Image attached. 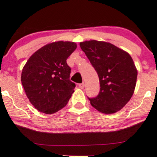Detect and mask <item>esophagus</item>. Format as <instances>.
Returning <instances> with one entry per match:
<instances>
[{
	"label": "esophagus",
	"mask_w": 157,
	"mask_h": 157,
	"mask_svg": "<svg viewBox=\"0 0 157 157\" xmlns=\"http://www.w3.org/2000/svg\"><path fill=\"white\" fill-rule=\"evenodd\" d=\"M78 86H79V88L84 89V83H82V84H78Z\"/></svg>",
	"instance_id": "34e87169"
}]
</instances>
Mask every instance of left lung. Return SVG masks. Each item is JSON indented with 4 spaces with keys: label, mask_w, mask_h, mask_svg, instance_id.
<instances>
[{
    "label": "left lung",
    "mask_w": 157,
    "mask_h": 157,
    "mask_svg": "<svg viewBox=\"0 0 157 157\" xmlns=\"http://www.w3.org/2000/svg\"><path fill=\"white\" fill-rule=\"evenodd\" d=\"M81 49L90 61L100 80V92L90 98L91 105L103 113L119 111L132 98L138 71L131 56L113 44L87 40Z\"/></svg>",
    "instance_id": "1"
}]
</instances>
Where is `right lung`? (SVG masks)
Masks as SVG:
<instances>
[{"label": "right lung", "mask_w": 157, "mask_h": 157, "mask_svg": "<svg viewBox=\"0 0 157 157\" xmlns=\"http://www.w3.org/2000/svg\"><path fill=\"white\" fill-rule=\"evenodd\" d=\"M76 47L74 42H54L40 48L27 61L21 82L30 102L39 111L56 113L69 101L75 84L70 80L71 68L66 60Z\"/></svg>", "instance_id": "right-lung-1"}]
</instances>
